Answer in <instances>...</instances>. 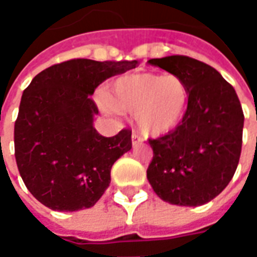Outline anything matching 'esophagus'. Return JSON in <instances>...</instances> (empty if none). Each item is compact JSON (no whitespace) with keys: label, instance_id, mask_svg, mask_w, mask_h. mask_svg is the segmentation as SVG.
<instances>
[{"label":"esophagus","instance_id":"34e87169","mask_svg":"<svg viewBox=\"0 0 257 257\" xmlns=\"http://www.w3.org/2000/svg\"><path fill=\"white\" fill-rule=\"evenodd\" d=\"M142 142H143V138H142L139 134H136V132H135V134L132 135V145L138 146L140 145Z\"/></svg>","mask_w":257,"mask_h":257}]
</instances>
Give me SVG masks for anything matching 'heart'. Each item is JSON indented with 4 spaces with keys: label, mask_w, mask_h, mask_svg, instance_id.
Returning <instances> with one entry per match:
<instances>
[{
    "label": "heart",
    "mask_w": 257,
    "mask_h": 257,
    "mask_svg": "<svg viewBox=\"0 0 257 257\" xmlns=\"http://www.w3.org/2000/svg\"><path fill=\"white\" fill-rule=\"evenodd\" d=\"M107 101L106 107L136 114V122L145 134L164 135L183 118L189 88L173 74H125L108 85Z\"/></svg>",
    "instance_id": "b5f03b06"
}]
</instances>
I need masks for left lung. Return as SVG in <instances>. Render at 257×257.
Returning a JSON list of instances; mask_svg holds the SVG:
<instances>
[{
	"label": "left lung",
	"instance_id": "1",
	"mask_svg": "<svg viewBox=\"0 0 257 257\" xmlns=\"http://www.w3.org/2000/svg\"><path fill=\"white\" fill-rule=\"evenodd\" d=\"M149 63L178 75L189 88L182 121L158 139H149L153 160L147 179L165 202L198 206L226 189L242 147L243 112L235 89L209 64L173 55Z\"/></svg>",
	"mask_w": 257,
	"mask_h": 257
}]
</instances>
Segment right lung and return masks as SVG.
Masks as SVG:
<instances>
[{"label":"right lung","instance_id":"1","mask_svg":"<svg viewBox=\"0 0 257 257\" xmlns=\"http://www.w3.org/2000/svg\"><path fill=\"white\" fill-rule=\"evenodd\" d=\"M138 60L71 59L37 74L22 95L15 122V157L26 187L59 212L90 208L110 184L114 162L132 149V131L112 138L93 126V95Z\"/></svg>","mask_w":257,"mask_h":257}]
</instances>
